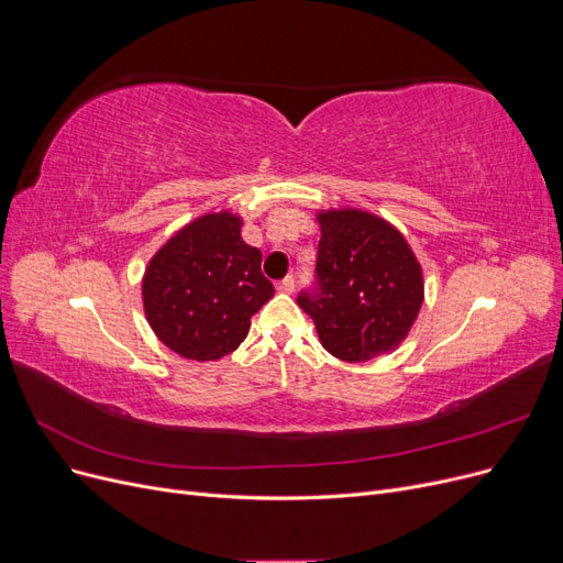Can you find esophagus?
<instances>
[{
	"mask_svg": "<svg viewBox=\"0 0 563 563\" xmlns=\"http://www.w3.org/2000/svg\"><path fill=\"white\" fill-rule=\"evenodd\" d=\"M294 288H296V284L291 277H286L277 284V291H282V294H294Z\"/></svg>",
	"mask_w": 563,
	"mask_h": 563,
	"instance_id": "34e87169",
	"label": "esophagus"
}]
</instances>
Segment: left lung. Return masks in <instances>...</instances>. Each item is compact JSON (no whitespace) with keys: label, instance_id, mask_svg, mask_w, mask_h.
Wrapping results in <instances>:
<instances>
[{"label":"left lung","instance_id":"left-lung-1","mask_svg":"<svg viewBox=\"0 0 563 563\" xmlns=\"http://www.w3.org/2000/svg\"><path fill=\"white\" fill-rule=\"evenodd\" d=\"M321 291L300 296L323 350L350 364L397 350L424 300L422 267L406 236L378 213L319 209Z\"/></svg>","mask_w":563,"mask_h":563}]
</instances>
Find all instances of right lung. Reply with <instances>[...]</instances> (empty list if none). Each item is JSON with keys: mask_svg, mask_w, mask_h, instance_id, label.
Listing matches in <instances>:
<instances>
[{"mask_svg": "<svg viewBox=\"0 0 563 563\" xmlns=\"http://www.w3.org/2000/svg\"><path fill=\"white\" fill-rule=\"evenodd\" d=\"M244 218L213 209L192 218L152 255L143 312L162 343L192 362H218L244 343L251 317L275 296L261 251L242 240Z\"/></svg>", "mask_w": 563, "mask_h": 563, "instance_id": "add662e5", "label": "right lung"}]
</instances>
